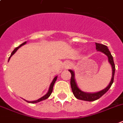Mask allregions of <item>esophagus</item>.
<instances>
[{
    "label": "esophagus",
    "instance_id": "esophagus-1",
    "mask_svg": "<svg viewBox=\"0 0 123 123\" xmlns=\"http://www.w3.org/2000/svg\"><path fill=\"white\" fill-rule=\"evenodd\" d=\"M70 66V62H64V67L66 69V68H68Z\"/></svg>",
    "mask_w": 123,
    "mask_h": 123
}]
</instances>
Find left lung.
<instances>
[{
  "instance_id": "left-lung-1",
  "label": "left lung",
  "mask_w": 123,
  "mask_h": 123,
  "mask_svg": "<svg viewBox=\"0 0 123 123\" xmlns=\"http://www.w3.org/2000/svg\"><path fill=\"white\" fill-rule=\"evenodd\" d=\"M95 45H96V49L97 51H101L102 53H105L108 58V61H109L110 64H111V68H112V77H111V81L110 82V84H108V86L106 88L103 89V90L96 93H86L82 92L79 88L77 85L76 82H75V74H74V71H72V70H69V72H70V73L72 74L71 80H70V84H71L72 92L74 93V96L76 97L77 99L82 100V101H93L99 99L110 88L111 84H113V82H114L116 67H115V64H114L113 57H112V55L110 53V51H109V49H108L106 46L104 44H99V43H95Z\"/></svg>"
}]
</instances>
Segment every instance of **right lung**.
<instances>
[{"label":"right lung","mask_w":123,"mask_h":123,"mask_svg":"<svg viewBox=\"0 0 123 123\" xmlns=\"http://www.w3.org/2000/svg\"><path fill=\"white\" fill-rule=\"evenodd\" d=\"M26 43V42H24V43H22V44H20L19 46L17 47V48H15V49H14L13 51H12V54H11L10 57H9V59H8V61H9V59H10V58H11V57H12V55H13L14 53H15L16 51H17V49H18V48H19L20 47H21L22 46H23V45L25 44ZM57 76H56V77H54L53 81L51 82V84H50V86H49V90H48V93H47L45 95H44L43 97H41V98L38 99V100H36V101H26L25 99H24V100H25L26 101H27V102H28V103H39V102H40V101H43V100H45V99H48V97L50 96V95L51 94V93H52V91H53V85H54V84H55V81H56V80H57Z\"/></svg>","instance_id":"right-lung-1"}]
</instances>
